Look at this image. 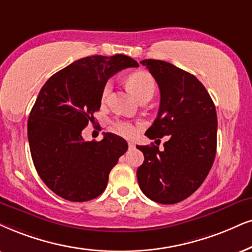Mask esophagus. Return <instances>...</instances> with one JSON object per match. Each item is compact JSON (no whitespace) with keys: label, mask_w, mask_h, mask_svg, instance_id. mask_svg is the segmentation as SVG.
<instances>
[{"label":"esophagus","mask_w":252,"mask_h":252,"mask_svg":"<svg viewBox=\"0 0 252 252\" xmlns=\"http://www.w3.org/2000/svg\"><path fill=\"white\" fill-rule=\"evenodd\" d=\"M128 146H129L130 150H132V149H135L136 144H135V143H133V142H128Z\"/></svg>","instance_id":"1"}]
</instances>
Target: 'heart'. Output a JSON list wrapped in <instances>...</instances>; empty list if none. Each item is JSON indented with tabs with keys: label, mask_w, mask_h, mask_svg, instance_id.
<instances>
[{
	"label": "heart",
	"mask_w": 252,
	"mask_h": 252,
	"mask_svg": "<svg viewBox=\"0 0 252 252\" xmlns=\"http://www.w3.org/2000/svg\"><path fill=\"white\" fill-rule=\"evenodd\" d=\"M126 84H128L130 91L135 94V96L138 100H141L145 95H154L155 93L156 84L154 78L145 72L132 73L126 79ZM111 87H113L111 81L106 82V85L103 86L102 93H101L102 101H106L109 96ZM113 129L119 135L124 137H132L136 133L135 124L128 122V121H116V122L113 123Z\"/></svg>",
	"instance_id": "b5f03b06"
}]
</instances>
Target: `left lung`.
<instances>
[{"mask_svg": "<svg viewBox=\"0 0 252 252\" xmlns=\"http://www.w3.org/2000/svg\"><path fill=\"white\" fill-rule=\"evenodd\" d=\"M141 63L160 91L158 116L145 135L170 139L163 151L154 144L137 145L144 155L137 180L149 199L172 205L195 192L211 171L216 155V110L205 86L193 74L163 60Z\"/></svg>", "mask_w": 252, "mask_h": 252, "instance_id": "8db88e82", "label": "left lung"}]
</instances>
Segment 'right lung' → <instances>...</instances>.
<instances>
[{
  "label": "right lung",
  "instance_id": "obj_1",
  "mask_svg": "<svg viewBox=\"0 0 252 252\" xmlns=\"http://www.w3.org/2000/svg\"><path fill=\"white\" fill-rule=\"evenodd\" d=\"M129 67H138V63L128 56L86 57L41 87L28 120L29 145L41 180L63 199L84 202L97 197L128 150L126 139L115 133L85 142L81 131L94 122L108 79Z\"/></svg>",
  "mask_w": 252,
  "mask_h": 252
}]
</instances>
